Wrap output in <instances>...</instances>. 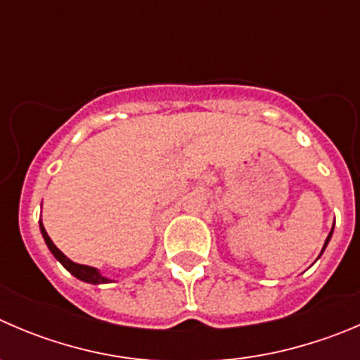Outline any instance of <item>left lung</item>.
<instances>
[{
    "label": "left lung",
    "mask_w": 360,
    "mask_h": 360,
    "mask_svg": "<svg viewBox=\"0 0 360 360\" xmlns=\"http://www.w3.org/2000/svg\"><path fill=\"white\" fill-rule=\"evenodd\" d=\"M332 231H334V228L330 229V233H328V237H327V240H325V244H323V249H321V252L325 251V248H327V244H328V240H330V237H332Z\"/></svg>",
    "instance_id": "obj_1"
}]
</instances>
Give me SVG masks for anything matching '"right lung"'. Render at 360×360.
I'll return each mask as SVG.
<instances>
[{
	"label": "right lung",
	"instance_id": "1",
	"mask_svg": "<svg viewBox=\"0 0 360 360\" xmlns=\"http://www.w3.org/2000/svg\"><path fill=\"white\" fill-rule=\"evenodd\" d=\"M40 231H42L44 240H46L47 248H49V251L53 252L54 258H56L58 262H60L61 265H63L65 269L72 274V276L77 277V279H81V281H84V283H90V285H104V283H111V279H108V277L102 276V274L98 272L97 269H94V266L79 265V263H74L72 259H68L67 256H65L63 252H61L60 249L53 244V240H51L49 235H47V231H46V228H44L42 222H40Z\"/></svg>",
	"mask_w": 360,
	"mask_h": 360
}]
</instances>
